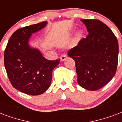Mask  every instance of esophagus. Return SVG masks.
<instances>
[{
	"label": "esophagus",
	"instance_id": "esophagus-1",
	"mask_svg": "<svg viewBox=\"0 0 122 122\" xmlns=\"http://www.w3.org/2000/svg\"><path fill=\"white\" fill-rule=\"evenodd\" d=\"M67 58V56L65 55V54H64V55H62L61 57H60V59H61L62 61H64Z\"/></svg>",
	"mask_w": 122,
	"mask_h": 122
}]
</instances>
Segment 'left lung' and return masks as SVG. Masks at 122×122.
<instances>
[{"label":"left lung","mask_w":122,"mask_h":122,"mask_svg":"<svg viewBox=\"0 0 122 122\" xmlns=\"http://www.w3.org/2000/svg\"><path fill=\"white\" fill-rule=\"evenodd\" d=\"M89 35L70 49L68 56L75 61L77 83L89 91L107 85L116 74L118 43L111 29L96 19L81 20Z\"/></svg>","instance_id":"8db88e82"}]
</instances>
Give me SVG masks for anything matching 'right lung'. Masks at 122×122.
I'll return each mask as SVG.
<instances>
[{"instance_id": "1", "label": "right lung", "mask_w": 122, "mask_h": 122, "mask_svg": "<svg viewBox=\"0 0 122 122\" xmlns=\"http://www.w3.org/2000/svg\"><path fill=\"white\" fill-rule=\"evenodd\" d=\"M46 24L44 21L18 29L11 36L4 52V66L12 86L28 95H40L49 88L53 70L60 62L59 59H45L38 49L29 45L32 33Z\"/></svg>"}]
</instances>
